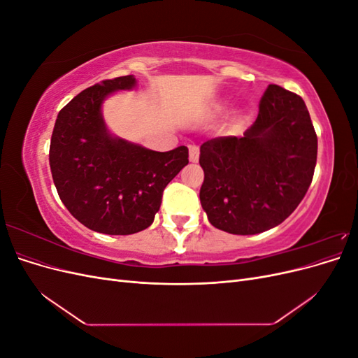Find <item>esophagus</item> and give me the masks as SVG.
<instances>
[{"mask_svg": "<svg viewBox=\"0 0 358 358\" xmlns=\"http://www.w3.org/2000/svg\"><path fill=\"white\" fill-rule=\"evenodd\" d=\"M189 161L191 162H197L200 157V148L197 145H189Z\"/></svg>", "mask_w": 358, "mask_h": 358, "instance_id": "1", "label": "esophagus"}]
</instances>
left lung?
<instances>
[{
  "label": "left lung",
  "instance_id": "1",
  "mask_svg": "<svg viewBox=\"0 0 358 358\" xmlns=\"http://www.w3.org/2000/svg\"><path fill=\"white\" fill-rule=\"evenodd\" d=\"M317 152L305 101L268 85L243 137H215L200 146V201L210 224L246 236L285 221L309 189Z\"/></svg>",
  "mask_w": 358,
  "mask_h": 358
}]
</instances>
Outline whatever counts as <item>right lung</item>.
<instances>
[{
	"label": "right lung",
	"instance_id": "obj_1",
	"mask_svg": "<svg viewBox=\"0 0 358 358\" xmlns=\"http://www.w3.org/2000/svg\"><path fill=\"white\" fill-rule=\"evenodd\" d=\"M134 85L133 76H121L86 88L62 107L50 138L49 164L61 201L79 222L103 234L148 229L164 188L188 164L187 146L155 152L107 133L103 100Z\"/></svg>",
	"mask_w": 358,
	"mask_h": 358
}]
</instances>
